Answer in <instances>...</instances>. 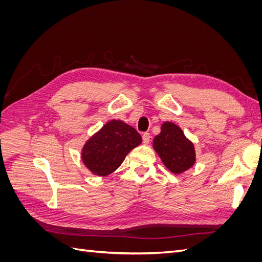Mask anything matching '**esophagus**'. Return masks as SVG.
<instances>
[{"instance_id":"esophagus-1","label":"esophagus","mask_w":262,"mask_h":262,"mask_svg":"<svg viewBox=\"0 0 262 262\" xmlns=\"http://www.w3.org/2000/svg\"><path fill=\"white\" fill-rule=\"evenodd\" d=\"M142 139H143V143L145 144V145H147L148 143H149V141H150V136H149V133H144L143 136H142Z\"/></svg>"}]
</instances>
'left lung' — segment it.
<instances>
[{
  "mask_svg": "<svg viewBox=\"0 0 262 262\" xmlns=\"http://www.w3.org/2000/svg\"><path fill=\"white\" fill-rule=\"evenodd\" d=\"M153 148L164 166L175 175L187 171L195 164L194 145L181 130L171 121H165L161 133L153 140Z\"/></svg>",
  "mask_w": 262,
  "mask_h": 262,
  "instance_id": "obj_1",
  "label": "left lung"
}]
</instances>
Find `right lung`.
Returning <instances> with one entry per match:
<instances>
[{
    "label": "right lung",
    "mask_w": 262,
    "mask_h": 262,
    "mask_svg": "<svg viewBox=\"0 0 262 262\" xmlns=\"http://www.w3.org/2000/svg\"><path fill=\"white\" fill-rule=\"evenodd\" d=\"M142 143L138 131L121 120H110L86 140L81 158L93 175L105 177L122 164L125 156Z\"/></svg>",
    "instance_id": "obj_1"
}]
</instances>
